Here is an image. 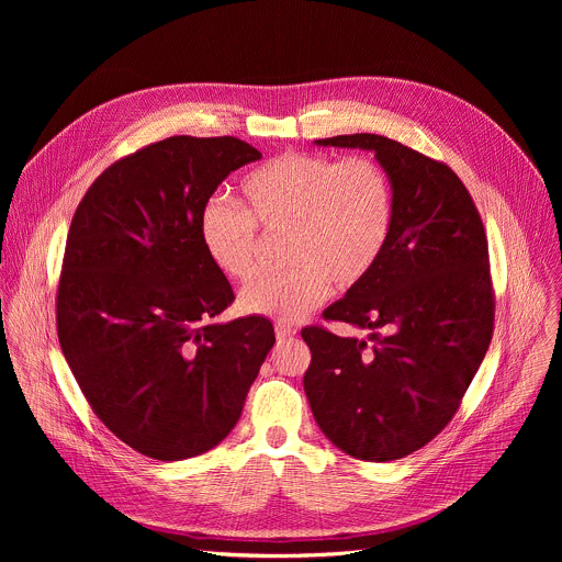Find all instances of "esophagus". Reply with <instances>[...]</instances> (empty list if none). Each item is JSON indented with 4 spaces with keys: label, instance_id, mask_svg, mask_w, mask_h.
<instances>
[{
    "label": "esophagus",
    "instance_id": "esophagus-1",
    "mask_svg": "<svg viewBox=\"0 0 562 562\" xmlns=\"http://www.w3.org/2000/svg\"><path fill=\"white\" fill-rule=\"evenodd\" d=\"M276 336H278V340H286V338L295 336V327L284 325V323H278V325H276Z\"/></svg>",
    "mask_w": 562,
    "mask_h": 562
}]
</instances>
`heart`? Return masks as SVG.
<instances>
[{
    "label": "heart",
    "mask_w": 562,
    "mask_h": 562,
    "mask_svg": "<svg viewBox=\"0 0 562 562\" xmlns=\"http://www.w3.org/2000/svg\"><path fill=\"white\" fill-rule=\"evenodd\" d=\"M239 210L213 198L198 220L200 243L228 280L258 269V229L286 231L282 273L260 278L239 295V308L297 323L338 291L360 284L382 258L393 228V187L371 157L336 159L286 150L239 184Z\"/></svg>",
    "instance_id": "heart-1"
}]
</instances>
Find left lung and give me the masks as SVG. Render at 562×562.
I'll return each mask as SVG.
<instances>
[{
    "label": "left lung",
    "instance_id": "1",
    "mask_svg": "<svg viewBox=\"0 0 562 562\" xmlns=\"http://www.w3.org/2000/svg\"><path fill=\"white\" fill-rule=\"evenodd\" d=\"M315 144L375 153L393 187V228L375 269L323 313L369 340L302 329L304 391L338 449L397 460L449 425L490 349L496 302L485 226L467 187L434 157L373 133Z\"/></svg>",
    "mask_w": 562,
    "mask_h": 562
}]
</instances>
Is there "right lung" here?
Returning <instances> with one entry per match:
<instances>
[{
	"instance_id": "right-lung-1",
	"label": "right lung",
	"mask_w": 562,
	"mask_h": 562,
	"mask_svg": "<svg viewBox=\"0 0 562 562\" xmlns=\"http://www.w3.org/2000/svg\"><path fill=\"white\" fill-rule=\"evenodd\" d=\"M262 153L173 135L113 162L79 202L57 282V338L93 414L131 449L184 460L222 442L276 342L271 319L215 325L233 289L198 220Z\"/></svg>"
}]
</instances>
